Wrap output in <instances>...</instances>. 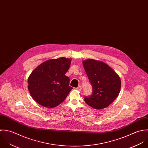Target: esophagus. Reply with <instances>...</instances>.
<instances>
[{
	"label": "esophagus",
	"instance_id": "34e87169",
	"mask_svg": "<svg viewBox=\"0 0 148 148\" xmlns=\"http://www.w3.org/2000/svg\"><path fill=\"white\" fill-rule=\"evenodd\" d=\"M76 90H77L79 91H82V86H79L77 88H76Z\"/></svg>",
	"mask_w": 148,
	"mask_h": 148
}]
</instances>
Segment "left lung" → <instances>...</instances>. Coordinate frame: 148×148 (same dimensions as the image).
<instances>
[{"label":"left lung","instance_id":"1","mask_svg":"<svg viewBox=\"0 0 148 148\" xmlns=\"http://www.w3.org/2000/svg\"><path fill=\"white\" fill-rule=\"evenodd\" d=\"M83 64L92 88L91 95L85 97V102L96 109L108 107L119 94L121 86L120 77L103 62L88 59Z\"/></svg>","mask_w":148,"mask_h":148}]
</instances>
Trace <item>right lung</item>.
Listing matches in <instances>:
<instances>
[{"label": "right lung", "mask_w": 148, "mask_h": 148, "mask_svg": "<svg viewBox=\"0 0 148 148\" xmlns=\"http://www.w3.org/2000/svg\"><path fill=\"white\" fill-rule=\"evenodd\" d=\"M71 62V59L65 57L51 59L32 72L28 79V89L36 102L53 108L65 99L73 89L69 86V78L65 75Z\"/></svg>", "instance_id": "add662e5"}]
</instances>
